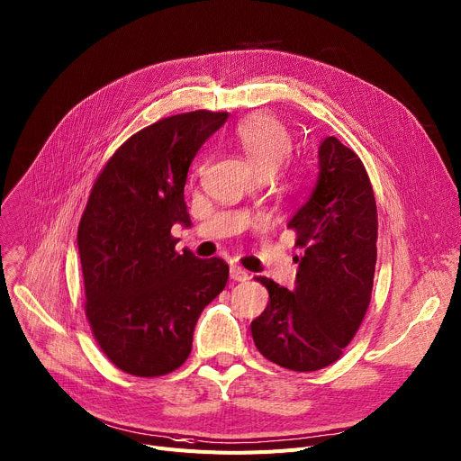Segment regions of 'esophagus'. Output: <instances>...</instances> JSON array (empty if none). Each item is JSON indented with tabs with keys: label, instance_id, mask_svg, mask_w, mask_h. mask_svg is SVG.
Returning <instances> with one entry per match:
<instances>
[{
	"label": "esophagus",
	"instance_id": "obj_1",
	"mask_svg": "<svg viewBox=\"0 0 461 461\" xmlns=\"http://www.w3.org/2000/svg\"><path fill=\"white\" fill-rule=\"evenodd\" d=\"M230 278L233 282H247V280H250V274L244 270V268H240V267H231L230 268Z\"/></svg>",
	"mask_w": 461,
	"mask_h": 461
}]
</instances>
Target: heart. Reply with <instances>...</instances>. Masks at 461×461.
<instances>
[{
    "label": "heart",
    "mask_w": 461,
    "mask_h": 461,
    "mask_svg": "<svg viewBox=\"0 0 461 461\" xmlns=\"http://www.w3.org/2000/svg\"><path fill=\"white\" fill-rule=\"evenodd\" d=\"M244 156L259 176H272L285 161L291 151V135L278 118L272 114H254L247 118L235 131Z\"/></svg>",
    "instance_id": "obj_1"
}]
</instances>
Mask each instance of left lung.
<instances>
[{
    "mask_svg": "<svg viewBox=\"0 0 461 461\" xmlns=\"http://www.w3.org/2000/svg\"><path fill=\"white\" fill-rule=\"evenodd\" d=\"M302 249L294 289L258 278L268 291L252 321L258 350L285 369L319 371L341 357L369 308L378 214L361 159L335 137L319 146L315 187L289 221Z\"/></svg>",
    "mask_w": 461,
    "mask_h": 461,
    "instance_id": "left-lung-1",
    "label": "left lung"
}]
</instances>
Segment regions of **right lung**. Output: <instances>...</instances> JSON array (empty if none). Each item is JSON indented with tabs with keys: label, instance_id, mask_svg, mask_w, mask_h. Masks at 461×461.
Instances as JSON below:
<instances>
[{
	"label": "right lung",
	"instance_id": "right-lung-1",
	"mask_svg": "<svg viewBox=\"0 0 461 461\" xmlns=\"http://www.w3.org/2000/svg\"><path fill=\"white\" fill-rule=\"evenodd\" d=\"M228 113L163 118L122 144L90 191L77 230L85 313L104 354L133 376L185 363L205 305L226 287L221 258L176 252L174 224L191 228L185 181Z\"/></svg>",
	"mask_w": 461,
	"mask_h": 461
}]
</instances>
